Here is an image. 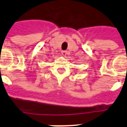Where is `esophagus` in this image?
<instances>
[{
  "mask_svg": "<svg viewBox=\"0 0 127 127\" xmlns=\"http://www.w3.org/2000/svg\"><path fill=\"white\" fill-rule=\"evenodd\" d=\"M62 55H63V56L65 57L66 55H68V51H62Z\"/></svg>",
  "mask_w": 127,
  "mask_h": 127,
  "instance_id": "obj_1",
  "label": "esophagus"
}]
</instances>
